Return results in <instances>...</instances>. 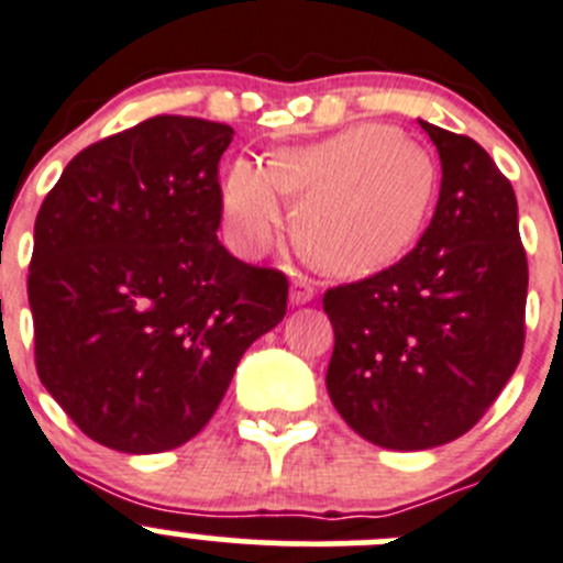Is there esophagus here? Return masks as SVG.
<instances>
[{
	"instance_id": "obj_1",
	"label": "esophagus",
	"mask_w": 563,
	"mask_h": 563,
	"mask_svg": "<svg viewBox=\"0 0 563 563\" xmlns=\"http://www.w3.org/2000/svg\"><path fill=\"white\" fill-rule=\"evenodd\" d=\"M311 298H314V284H311V279H306L303 274H295L292 282H289V303L303 306Z\"/></svg>"
}]
</instances>
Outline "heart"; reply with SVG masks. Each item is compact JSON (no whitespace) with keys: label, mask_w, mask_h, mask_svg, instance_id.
<instances>
[{"label":"heart","mask_w":563,"mask_h":563,"mask_svg":"<svg viewBox=\"0 0 563 563\" xmlns=\"http://www.w3.org/2000/svg\"><path fill=\"white\" fill-rule=\"evenodd\" d=\"M438 191L432 155L388 125H353L303 147L230 164L221 213L230 243L257 257L284 221V198L300 197L295 238L339 276L377 274L397 263L430 219Z\"/></svg>","instance_id":"heart-1"}]
</instances>
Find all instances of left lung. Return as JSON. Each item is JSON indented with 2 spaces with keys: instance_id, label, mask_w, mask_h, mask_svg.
Returning <instances> with one entry per match:
<instances>
[{
  "instance_id": "left-lung-1",
  "label": "left lung",
  "mask_w": 563,
  "mask_h": 563,
  "mask_svg": "<svg viewBox=\"0 0 563 563\" xmlns=\"http://www.w3.org/2000/svg\"><path fill=\"white\" fill-rule=\"evenodd\" d=\"M419 122L443 169L430 227L397 265L322 295L333 325L328 397L361 438L394 452L465 435L526 342L515 188L482 144Z\"/></svg>"
}]
</instances>
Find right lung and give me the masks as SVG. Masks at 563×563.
<instances>
[{
  "mask_svg": "<svg viewBox=\"0 0 563 563\" xmlns=\"http://www.w3.org/2000/svg\"><path fill=\"white\" fill-rule=\"evenodd\" d=\"M232 136L224 122L150 117L81 150L43 199L26 282L37 375L100 446L191 441L287 311V276L216 235Z\"/></svg>",
  "mask_w": 563,
  "mask_h": 563,
  "instance_id": "1",
  "label": "right lung"
}]
</instances>
